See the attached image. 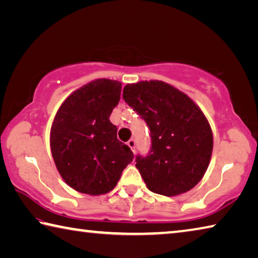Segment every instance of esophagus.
I'll use <instances>...</instances> for the list:
<instances>
[{"mask_svg": "<svg viewBox=\"0 0 258 258\" xmlns=\"http://www.w3.org/2000/svg\"><path fill=\"white\" fill-rule=\"evenodd\" d=\"M127 146L131 148V149H132L133 152H135V141L133 139H131L130 141L127 142Z\"/></svg>", "mask_w": 258, "mask_h": 258, "instance_id": "1", "label": "esophagus"}]
</instances>
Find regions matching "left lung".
Here are the masks:
<instances>
[{
	"label": "left lung",
	"instance_id": "obj_1",
	"mask_svg": "<svg viewBox=\"0 0 258 258\" xmlns=\"http://www.w3.org/2000/svg\"><path fill=\"white\" fill-rule=\"evenodd\" d=\"M123 98L150 128V154L138 156L135 164L148 189L173 197L197 185L213 151L212 128L202 109L182 91L156 80L127 84Z\"/></svg>",
	"mask_w": 258,
	"mask_h": 258
}]
</instances>
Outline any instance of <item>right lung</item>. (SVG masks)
<instances>
[{
  "mask_svg": "<svg viewBox=\"0 0 258 258\" xmlns=\"http://www.w3.org/2000/svg\"><path fill=\"white\" fill-rule=\"evenodd\" d=\"M120 92V82L98 78L74 91L52 121L50 147L55 167L81 194H108L133 160V152L117 139V127L109 120Z\"/></svg>",
  "mask_w": 258,
  "mask_h": 258,
  "instance_id": "right-lung-1",
  "label": "right lung"
}]
</instances>
